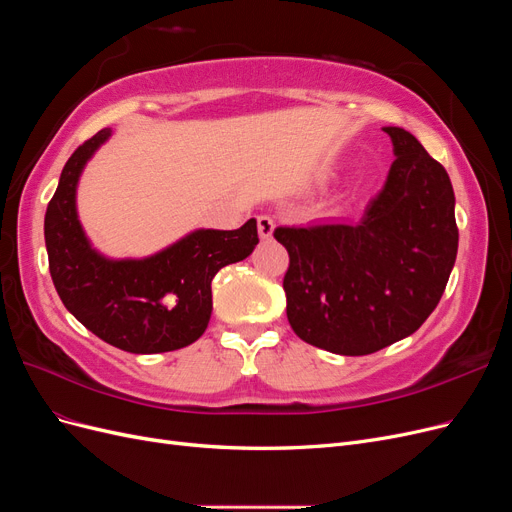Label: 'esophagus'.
<instances>
[{"mask_svg":"<svg viewBox=\"0 0 512 512\" xmlns=\"http://www.w3.org/2000/svg\"><path fill=\"white\" fill-rule=\"evenodd\" d=\"M273 228H275V220L271 218V215H260V218H258L260 239H271L273 237Z\"/></svg>","mask_w":512,"mask_h":512,"instance_id":"1","label":"esophagus"}]
</instances>
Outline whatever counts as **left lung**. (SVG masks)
<instances>
[{
  "instance_id": "8db88e82",
  "label": "left lung",
  "mask_w": 512,
  "mask_h": 512,
  "mask_svg": "<svg viewBox=\"0 0 512 512\" xmlns=\"http://www.w3.org/2000/svg\"><path fill=\"white\" fill-rule=\"evenodd\" d=\"M395 162L359 222L280 226L290 256L286 314L303 342L363 356L412 335L442 299L457 258L448 173L404 128Z\"/></svg>"
}]
</instances>
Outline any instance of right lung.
<instances>
[{"mask_svg":"<svg viewBox=\"0 0 512 512\" xmlns=\"http://www.w3.org/2000/svg\"><path fill=\"white\" fill-rule=\"evenodd\" d=\"M111 136L104 128L61 170L44 215V241L55 290L83 327L119 350L170 352L194 344L211 318V280L252 254L256 220L237 230H196L143 260L100 256L76 215V183L87 160Z\"/></svg>","mask_w":512,"mask_h":512,"instance_id":"add662e5","label":"right lung"}]
</instances>
